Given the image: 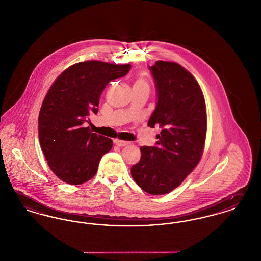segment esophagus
<instances>
[{"label":"esophagus","mask_w":261,"mask_h":261,"mask_svg":"<svg viewBox=\"0 0 261 261\" xmlns=\"http://www.w3.org/2000/svg\"><path fill=\"white\" fill-rule=\"evenodd\" d=\"M115 144L116 145H118V146H126V145H128L130 142L129 141H125V140H120V139H115Z\"/></svg>","instance_id":"1"}]
</instances>
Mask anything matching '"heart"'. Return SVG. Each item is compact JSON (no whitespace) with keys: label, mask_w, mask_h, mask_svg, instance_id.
Returning a JSON list of instances; mask_svg holds the SVG:
<instances>
[{"label":"heart","mask_w":261,"mask_h":261,"mask_svg":"<svg viewBox=\"0 0 261 261\" xmlns=\"http://www.w3.org/2000/svg\"><path fill=\"white\" fill-rule=\"evenodd\" d=\"M134 85H136V86H144V87H148V83H147V81H146L145 79H143V77H138Z\"/></svg>","instance_id":"1"}]
</instances>
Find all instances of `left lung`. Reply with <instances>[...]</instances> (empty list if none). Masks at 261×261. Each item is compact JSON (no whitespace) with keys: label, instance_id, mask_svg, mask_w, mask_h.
<instances>
[{"label":"left lung","instance_id":"1","mask_svg":"<svg viewBox=\"0 0 261 261\" xmlns=\"http://www.w3.org/2000/svg\"><path fill=\"white\" fill-rule=\"evenodd\" d=\"M157 103L148 126L161 128L154 146L140 147L130 169L137 185L150 194L172 192L198 164L205 143V100L192 73L177 63L157 61L149 67Z\"/></svg>","mask_w":261,"mask_h":261}]
</instances>
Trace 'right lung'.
<instances>
[{
	"instance_id": "add662e5",
	"label": "right lung",
	"mask_w": 261,
	"mask_h": 261,
	"mask_svg": "<svg viewBox=\"0 0 261 261\" xmlns=\"http://www.w3.org/2000/svg\"><path fill=\"white\" fill-rule=\"evenodd\" d=\"M130 65L99 61L74 64L52 84L42 103L38 134L50 169L69 185H82L93 178L103 155L113 141L91 133L89 113L98 112L99 98L111 81L123 77Z\"/></svg>"
}]
</instances>
